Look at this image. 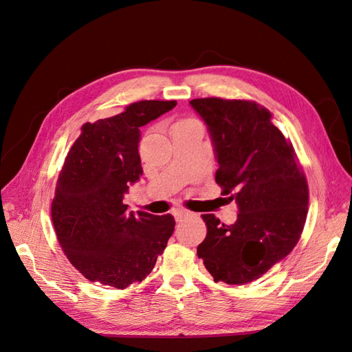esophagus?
<instances>
[{"label": "esophagus", "mask_w": 352, "mask_h": 352, "mask_svg": "<svg viewBox=\"0 0 352 352\" xmlns=\"http://www.w3.org/2000/svg\"><path fill=\"white\" fill-rule=\"evenodd\" d=\"M173 215H175V219H176L177 222H181V221L185 219L186 217H190L191 212L184 210V209H176V210H173Z\"/></svg>", "instance_id": "34e87169"}]
</instances>
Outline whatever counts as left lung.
Segmentation results:
<instances>
[{"label": "left lung", "mask_w": 352, "mask_h": 352, "mask_svg": "<svg viewBox=\"0 0 352 352\" xmlns=\"http://www.w3.org/2000/svg\"><path fill=\"white\" fill-rule=\"evenodd\" d=\"M219 168L215 181L237 203V221L201 215L208 234L197 255L215 282L243 285L261 278L297 245L309 190L293 144L272 124L270 111L246 100L195 98Z\"/></svg>", "instance_id": "1"}]
</instances>
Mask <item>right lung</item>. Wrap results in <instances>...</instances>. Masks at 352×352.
Instances as JSON below:
<instances>
[{
    "instance_id": "add662e5",
    "label": "right lung",
    "mask_w": 352,
    "mask_h": 352,
    "mask_svg": "<svg viewBox=\"0 0 352 352\" xmlns=\"http://www.w3.org/2000/svg\"><path fill=\"white\" fill-rule=\"evenodd\" d=\"M176 101L144 100L122 113L87 122L59 173L52 221L67 258L91 282L126 288L155 267L175 218L128 210L124 195L143 175L140 126Z\"/></svg>"
}]
</instances>
